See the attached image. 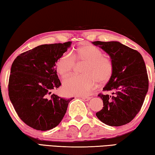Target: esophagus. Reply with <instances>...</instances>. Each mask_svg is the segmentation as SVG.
I'll use <instances>...</instances> for the list:
<instances>
[{"label":"esophagus","mask_w":155,"mask_h":155,"mask_svg":"<svg viewBox=\"0 0 155 155\" xmlns=\"http://www.w3.org/2000/svg\"><path fill=\"white\" fill-rule=\"evenodd\" d=\"M81 98H82L83 100H84V101H88L91 98V97H90V96H81Z\"/></svg>","instance_id":"34e87169"}]
</instances>
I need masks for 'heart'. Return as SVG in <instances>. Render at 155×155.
I'll list each match as a JSON object with an SVG mask.
<instances>
[{
	"label": "heart",
	"mask_w": 155,
	"mask_h": 155,
	"mask_svg": "<svg viewBox=\"0 0 155 155\" xmlns=\"http://www.w3.org/2000/svg\"><path fill=\"white\" fill-rule=\"evenodd\" d=\"M74 61H85L83 75L74 76L65 81V92L72 96H83L90 94L95 87L96 81L107 82L113 72V64L109 57L103 56V52L96 47L86 44L72 52L62 54L56 63V69L62 78L65 79L72 73Z\"/></svg>",
	"instance_id": "heart-1"
}]
</instances>
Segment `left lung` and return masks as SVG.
<instances>
[{
  "label": "left lung",
  "mask_w": 155,
  "mask_h": 155,
  "mask_svg": "<svg viewBox=\"0 0 155 155\" xmlns=\"http://www.w3.org/2000/svg\"><path fill=\"white\" fill-rule=\"evenodd\" d=\"M109 54L113 72L104 91L112 95L99 94L103 107L96 115L104 124L120 127L130 122L143 103L148 90V78L142 56L119 41H92Z\"/></svg>",
  "instance_id": "left-lung-1"
}]
</instances>
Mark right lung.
Here are the masks:
<instances>
[{
	"mask_svg": "<svg viewBox=\"0 0 155 155\" xmlns=\"http://www.w3.org/2000/svg\"><path fill=\"white\" fill-rule=\"evenodd\" d=\"M72 41L43 44L18 56L13 62L9 80V96L20 118L39 130L58 125L74 98L51 94L61 85L56 63Z\"/></svg>",
	"mask_w": 155,
	"mask_h": 155,
	"instance_id": "add662e5",
	"label": "right lung"
}]
</instances>
